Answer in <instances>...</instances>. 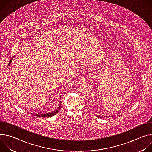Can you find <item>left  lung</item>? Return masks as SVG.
<instances>
[{
  "instance_id": "1",
  "label": "left lung",
  "mask_w": 152,
  "mask_h": 152,
  "mask_svg": "<svg viewBox=\"0 0 152 152\" xmlns=\"http://www.w3.org/2000/svg\"><path fill=\"white\" fill-rule=\"evenodd\" d=\"M97 117H100V116H98V115H97Z\"/></svg>"
}]
</instances>
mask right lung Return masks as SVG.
Segmentation results:
<instances>
[{
  "instance_id": "1",
  "label": "right lung",
  "mask_w": 152,
  "mask_h": 152,
  "mask_svg": "<svg viewBox=\"0 0 152 152\" xmlns=\"http://www.w3.org/2000/svg\"><path fill=\"white\" fill-rule=\"evenodd\" d=\"M12 58L11 59L10 62V63H9V65L11 64V62H12ZM61 104H59V107L58 108V109H57L56 110H55V111H53V112H52V113H49V114H31L33 115L34 116V115H35V116H37V117H52V116L56 115V114L59 111V110H60V109H61Z\"/></svg>"
}]
</instances>
